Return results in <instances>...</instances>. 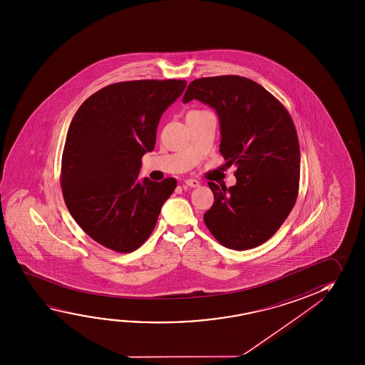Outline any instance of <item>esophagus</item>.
<instances>
[{
    "mask_svg": "<svg viewBox=\"0 0 365 365\" xmlns=\"http://www.w3.org/2000/svg\"><path fill=\"white\" fill-rule=\"evenodd\" d=\"M185 185H188V187H192V188H195V187H198L200 185V182L197 180H185Z\"/></svg>",
    "mask_w": 365,
    "mask_h": 365,
    "instance_id": "34e87169",
    "label": "esophagus"
}]
</instances>
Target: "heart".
<instances>
[{
	"label": "heart",
	"mask_w": 365,
	"mask_h": 365,
	"mask_svg": "<svg viewBox=\"0 0 365 365\" xmlns=\"http://www.w3.org/2000/svg\"><path fill=\"white\" fill-rule=\"evenodd\" d=\"M195 112H200V110H191V112H190V113H195Z\"/></svg>",
	"instance_id": "heart-1"
}]
</instances>
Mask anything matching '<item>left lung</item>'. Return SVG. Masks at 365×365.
Returning a JSON list of instances; mask_svg holds the SVG:
<instances>
[{
	"instance_id": "1",
	"label": "left lung",
	"mask_w": 365,
	"mask_h": 365,
	"mask_svg": "<svg viewBox=\"0 0 365 365\" xmlns=\"http://www.w3.org/2000/svg\"><path fill=\"white\" fill-rule=\"evenodd\" d=\"M197 99L220 120V153L237 165L233 187L209 182L214 205L203 220L221 245L245 251L279 230L299 191L300 150L293 120L275 96L237 75L193 80L183 103Z\"/></svg>"
}]
</instances>
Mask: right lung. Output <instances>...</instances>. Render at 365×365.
Returning <instances> with one entry per match:
<instances>
[{
    "label": "right lung",
    "instance_id": "right-lung-1",
    "mask_svg": "<svg viewBox=\"0 0 365 365\" xmlns=\"http://www.w3.org/2000/svg\"><path fill=\"white\" fill-rule=\"evenodd\" d=\"M185 80L108 85L85 101L67 131L61 187L67 209L90 238L112 251H136L156 225L177 180H138L155 146L162 114Z\"/></svg>",
    "mask_w": 365,
    "mask_h": 365
}]
</instances>
